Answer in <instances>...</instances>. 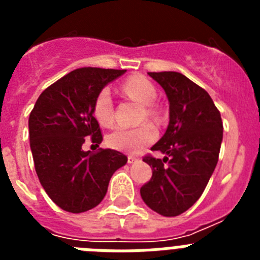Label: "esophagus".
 <instances>
[{"label":"esophagus","instance_id":"obj_1","mask_svg":"<svg viewBox=\"0 0 260 260\" xmlns=\"http://www.w3.org/2000/svg\"><path fill=\"white\" fill-rule=\"evenodd\" d=\"M138 161H139V158L135 157V156H133V155L127 156V162H128V164H134V162H138Z\"/></svg>","mask_w":260,"mask_h":260}]
</instances>
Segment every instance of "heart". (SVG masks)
<instances>
[{"instance_id": "b5f03b06", "label": "heart", "mask_w": 260, "mask_h": 260, "mask_svg": "<svg viewBox=\"0 0 260 260\" xmlns=\"http://www.w3.org/2000/svg\"><path fill=\"white\" fill-rule=\"evenodd\" d=\"M121 89L126 96L144 105V114L147 117L155 118L157 116V110L152 105L157 99V91L147 78H130L122 84ZM93 117L103 126H109L113 123V100L109 89H102L96 96L93 103ZM155 138L156 132L151 125H142L138 127L117 126L113 132L109 133L107 142L114 150L135 153L147 144L152 143Z\"/></svg>"}]
</instances>
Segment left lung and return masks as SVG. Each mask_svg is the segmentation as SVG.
Instances as JSON below:
<instances>
[{
  "label": "left lung",
  "instance_id": "left-lung-1",
  "mask_svg": "<svg viewBox=\"0 0 260 260\" xmlns=\"http://www.w3.org/2000/svg\"><path fill=\"white\" fill-rule=\"evenodd\" d=\"M148 75L167 93L169 125L151 148L164 153V158H143L152 167V177L141 187V197L151 210L171 217L189 210L203 194L219 160L222 121L207 91L183 74Z\"/></svg>",
  "mask_w": 260,
  "mask_h": 260
}]
</instances>
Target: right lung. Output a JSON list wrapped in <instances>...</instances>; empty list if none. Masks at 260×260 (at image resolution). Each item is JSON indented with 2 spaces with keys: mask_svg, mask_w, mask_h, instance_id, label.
Listing matches in <instances>:
<instances>
[{
  "mask_svg": "<svg viewBox=\"0 0 260 260\" xmlns=\"http://www.w3.org/2000/svg\"><path fill=\"white\" fill-rule=\"evenodd\" d=\"M126 70L82 68L39 96L28 119L29 146L41 186L54 203L73 213L86 212L104 199L114 172L127 162L118 151H83L87 138L99 146L100 126L93 103L107 84Z\"/></svg>",
  "mask_w": 260,
  "mask_h": 260,
  "instance_id": "add662e5",
  "label": "right lung"
}]
</instances>
